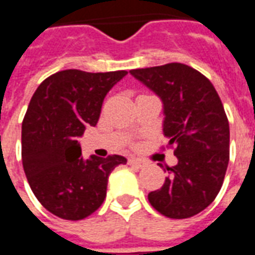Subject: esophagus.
<instances>
[{
    "instance_id": "obj_1",
    "label": "esophagus",
    "mask_w": 255,
    "mask_h": 255,
    "mask_svg": "<svg viewBox=\"0 0 255 255\" xmlns=\"http://www.w3.org/2000/svg\"><path fill=\"white\" fill-rule=\"evenodd\" d=\"M128 164L133 168H136V169H140V168H143L144 162L143 161L138 160V158H131V160H128Z\"/></svg>"
}]
</instances>
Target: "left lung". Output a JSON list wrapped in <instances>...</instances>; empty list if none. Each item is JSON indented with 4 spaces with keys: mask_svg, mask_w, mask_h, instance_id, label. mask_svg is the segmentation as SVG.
<instances>
[{
    "mask_svg": "<svg viewBox=\"0 0 255 255\" xmlns=\"http://www.w3.org/2000/svg\"><path fill=\"white\" fill-rule=\"evenodd\" d=\"M164 104V135L177 164L160 190L149 192L153 208L169 219H188L217 197L230 161V124L217 91L186 64L129 71Z\"/></svg>",
    "mask_w": 255,
    "mask_h": 255,
    "instance_id": "8db88e82",
    "label": "left lung"
}]
</instances>
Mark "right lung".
Returning a JSON list of instances; mask_svg holds the SVG:
<instances>
[{
	"label": "right lung",
	"mask_w": 255,
	"mask_h": 255,
	"mask_svg": "<svg viewBox=\"0 0 255 255\" xmlns=\"http://www.w3.org/2000/svg\"><path fill=\"white\" fill-rule=\"evenodd\" d=\"M127 71L65 69L45 79L30 101L21 124V160L31 190L50 213L83 220L106 197L111 172L127 160L112 154L84 160L78 139L95 127L109 90Z\"/></svg>",
	"instance_id": "1"
}]
</instances>
